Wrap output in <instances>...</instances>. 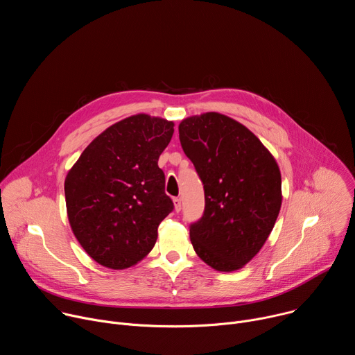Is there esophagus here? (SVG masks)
I'll use <instances>...</instances> for the list:
<instances>
[{
  "label": "esophagus",
  "instance_id": "1",
  "mask_svg": "<svg viewBox=\"0 0 355 355\" xmlns=\"http://www.w3.org/2000/svg\"><path fill=\"white\" fill-rule=\"evenodd\" d=\"M174 208H175V212H180L181 211V199L180 198H174Z\"/></svg>",
  "mask_w": 355,
  "mask_h": 355
}]
</instances>
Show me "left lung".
I'll return each mask as SVG.
<instances>
[{
	"mask_svg": "<svg viewBox=\"0 0 355 355\" xmlns=\"http://www.w3.org/2000/svg\"><path fill=\"white\" fill-rule=\"evenodd\" d=\"M180 141L205 192V209L189 225L200 260L218 271L241 268L268 239L281 209V173L245 126L216 112L184 119Z\"/></svg>",
	"mask_w": 355,
	"mask_h": 355,
	"instance_id": "1",
	"label": "left lung"
}]
</instances>
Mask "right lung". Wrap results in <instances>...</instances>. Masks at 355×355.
<instances>
[{"instance_id":"obj_1","label":"right lung","mask_w":355,"mask_h":355,"mask_svg":"<svg viewBox=\"0 0 355 355\" xmlns=\"http://www.w3.org/2000/svg\"><path fill=\"white\" fill-rule=\"evenodd\" d=\"M174 123L140 114L95 137L69 171L66 207L74 236L98 264L123 270L144 259L173 212L157 162Z\"/></svg>"}]
</instances>
